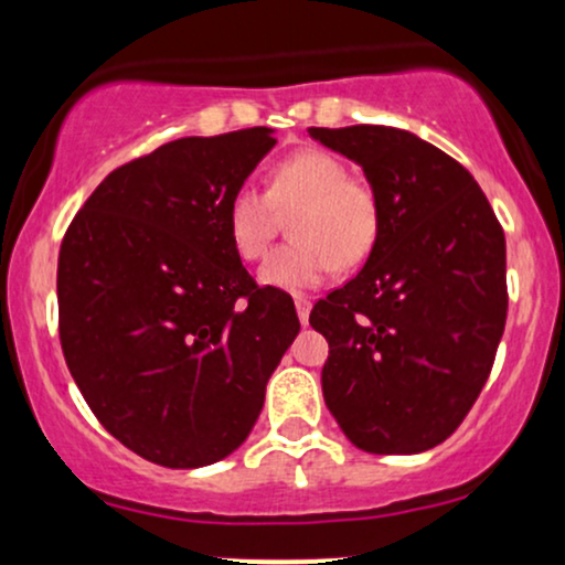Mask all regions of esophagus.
Segmentation results:
<instances>
[{
    "label": "esophagus",
    "instance_id": "esophagus-1",
    "mask_svg": "<svg viewBox=\"0 0 565 565\" xmlns=\"http://www.w3.org/2000/svg\"><path fill=\"white\" fill-rule=\"evenodd\" d=\"M295 308H297V316H300L302 327H308V316H310V300H308V297H297Z\"/></svg>",
    "mask_w": 565,
    "mask_h": 565
}]
</instances>
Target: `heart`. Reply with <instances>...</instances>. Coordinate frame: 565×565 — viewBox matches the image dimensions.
Wrapping results in <instances>:
<instances>
[{
	"mask_svg": "<svg viewBox=\"0 0 565 565\" xmlns=\"http://www.w3.org/2000/svg\"><path fill=\"white\" fill-rule=\"evenodd\" d=\"M289 220V244L260 265L263 287L300 295L321 287L337 265L364 263L377 242L380 210L372 188L348 178V167L327 151H300L270 172L268 188L233 193L225 215L231 246L242 260H257L274 238L278 215Z\"/></svg>",
	"mask_w": 565,
	"mask_h": 565,
	"instance_id": "heart-1",
	"label": "heart"
}]
</instances>
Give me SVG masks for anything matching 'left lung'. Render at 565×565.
Segmentation results:
<instances>
[{
    "instance_id": "8db88e82",
    "label": "left lung",
    "mask_w": 565,
    "mask_h": 565,
    "mask_svg": "<svg viewBox=\"0 0 565 565\" xmlns=\"http://www.w3.org/2000/svg\"><path fill=\"white\" fill-rule=\"evenodd\" d=\"M377 199L364 268L310 310L329 342L323 401L369 454H419L457 430L508 319L504 233L459 161L408 129L310 127Z\"/></svg>"
}]
</instances>
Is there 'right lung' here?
<instances>
[{"mask_svg": "<svg viewBox=\"0 0 565 565\" xmlns=\"http://www.w3.org/2000/svg\"><path fill=\"white\" fill-rule=\"evenodd\" d=\"M274 146L268 127L167 142L108 174L63 236L68 372L148 462L188 470L236 451L300 332L291 297L257 287L225 228L233 193Z\"/></svg>", "mask_w": 565, "mask_h": 565, "instance_id": "1", "label": "right lung"}]
</instances>
